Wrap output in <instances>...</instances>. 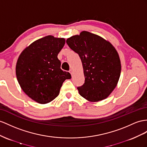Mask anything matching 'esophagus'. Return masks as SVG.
<instances>
[{
  "label": "esophagus",
  "instance_id": "esophagus-1",
  "mask_svg": "<svg viewBox=\"0 0 147 147\" xmlns=\"http://www.w3.org/2000/svg\"><path fill=\"white\" fill-rule=\"evenodd\" d=\"M69 73H71V75H72V74H73V70H72V69H71L69 70Z\"/></svg>",
  "mask_w": 147,
  "mask_h": 147
}]
</instances>
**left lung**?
Listing matches in <instances>:
<instances>
[{
    "instance_id": "8db88e82",
    "label": "left lung",
    "mask_w": 147,
    "mask_h": 147,
    "mask_svg": "<svg viewBox=\"0 0 147 147\" xmlns=\"http://www.w3.org/2000/svg\"><path fill=\"white\" fill-rule=\"evenodd\" d=\"M66 43L80 56L83 66L85 81L77 88L80 94L92 102L107 98L116 87L121 71L115 48L102 37L86 31L69 38Z\"/></svg>"
}]
</instances>
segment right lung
Listing matches in <instances>:
<instances>
[{
  "instance_id": "right-lung-1",
  "label": "right lung",
  "mask_w": 147,
  "mask_h": 147,
  "mask_svg": "<svg viewBox=\"0 0 147 147\" xmlns=\"http://www.w3.org/2000/svg\"><path fill=\"white\" fill-rule=\"evenodd\" d=\"M65 40L48 35L32 43L17 60L16 75L24 92L40 104L57 97L63 82L71 76L61 69L58 55Z\"/></svg>"
}]
</instances>
